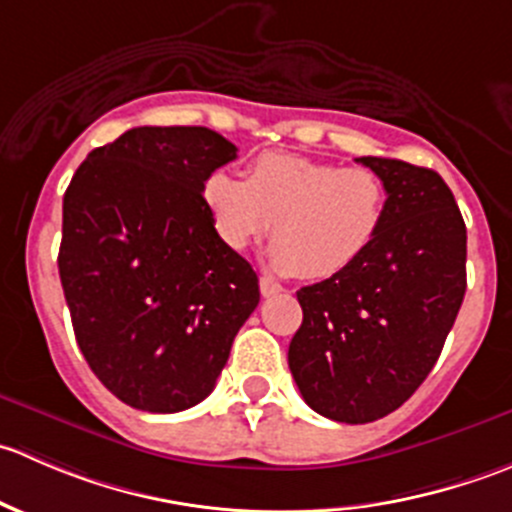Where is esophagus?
I'll use <instances>...</instances> for the list:
<instances>
[{
	"instance_id": "obj_1",
	"label": "esophagus",
	"mask_w": 512,
	"mask_h": 512,
	"mask_svg": "<svg viewBox=\"0 0 512 512\" xmlns=\"http://www.w3.org/2000/svg\"><path fill=\"white\" fill-rule=\"evenodd\" d=\"M260 292H262V297H275V294L282 292V285L280 282L272 280V277L262 275L260 277Z\"/></svg>"
}]
</instances>
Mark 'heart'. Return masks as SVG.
Listing matches in <instances>:
<instances>
[{
    "instance_id": "b5f03b06",
    "label": "heart",
    "mask_w": 512,
    "mask_h": 512,
    "mask_svg": "<svg viewBox=\"0 0 512 512\" xmlns=\"http://www.w3.org/2000/svg\"><path fill=\"white\" fill-rule=\"evenodd\" d=\"M203 203L225 247L245 250L275 222L270 265L285 275L327 280L371 250L384 227L389 190L376 170L361 165L260 153L247 163L245 180L213 170L203 180Z\"/></svg>"
}]
</instances>
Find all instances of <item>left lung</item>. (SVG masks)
Listing matches in <instances>:
<instances>
[{"label":"left lung","instance_id":"left-lung-1","mask_svg":"<svg viewBox=\"0 0 512 512\" xmlns=\"http://www.w3.org/2000/svg\"><path fill=\"white\" fill-rule=\"evenodd\" d=\"M389 190L371 250L347 272L302 287L289 371L309 409L369 423L399 409L431 374L466 294V223L431 168L356 158Z\"/></svg>","mask_w":512,"mask_h":512}]
</instances>
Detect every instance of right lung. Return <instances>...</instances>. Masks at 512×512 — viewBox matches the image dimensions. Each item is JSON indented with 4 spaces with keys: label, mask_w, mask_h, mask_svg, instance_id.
<instances>
[{
    "label": "right lung",
    "mask_w": 512,
    "mask_h": 512,
    "mask_svg": "<svg viewBox=\"0 0 512 512\" xmlns=\"http://www.w3.org/2000/svg\"><path fill=\"white\" fill-rule=\"evenodd\" d=\"M235 158L210 128L141 126L94 148L66 188L59 277L76 342L133 409L200 404L260 302L203 203V180Z\"/></svg>",
    "instance_id": "1"
}]
</instances>
